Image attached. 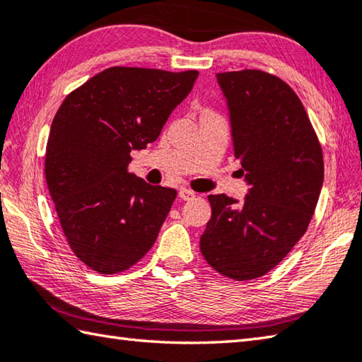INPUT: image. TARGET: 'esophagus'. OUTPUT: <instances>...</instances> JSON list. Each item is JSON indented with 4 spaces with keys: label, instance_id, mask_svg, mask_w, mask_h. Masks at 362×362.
<instances>
[{
    "label": "esophagus",
    "instance_id": "1",
    "mask_svg": "<svg viewBox=\"0 0 362 362\" xmlns=\"http://www.w3.org/2000/svg\"><path fill=\"white\" fill-rule=\"evenodd\" d=\"M194 197H195V192L192 189H186V187L180 189V199L181 200H192Z\"/></svg>",
    "mask_w": 362,
    "mask_h": 362
}]
</instances>
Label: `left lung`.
Segmentation results:
<instances>
[{
  "instance_id": "8db88e82",
  "label": "left lung",
  "mask_w": 362,
  "mask_h": 362,
  "mask_svg": "<svg viewBox=\"0 0 362 362\" xmlns=\"http://www.w3.org/2000/svg\"><path fill=\"white\" fill-rule=\"evenodd\" d=\"M227 99L235 158L250 186L244 202L208 195L200 250L235 281L264 276L308 230L323 186V151L303 102L276 75L217 74Z\"/></svg>"
}]
</instances>
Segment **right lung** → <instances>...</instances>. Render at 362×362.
<instances>
[{
  "label": "right lung",
  "mask_w": 362,
  "mask_h": 362,
  "mask_svg": "<svg viewBox=\"0 0 362 362\" xmlns=\"http://www.w3.org/2000/svg\"><path fill=\"white\" fill-rule=\"evenodd\" d=\"M199 72L108 67L54 115L45 180L69 247L99 274L131 268L153 247L176 190L127 172L134 149L158 140Z\"/></svg>",
  "instance_id": "add662e5"
}]
</instances>
